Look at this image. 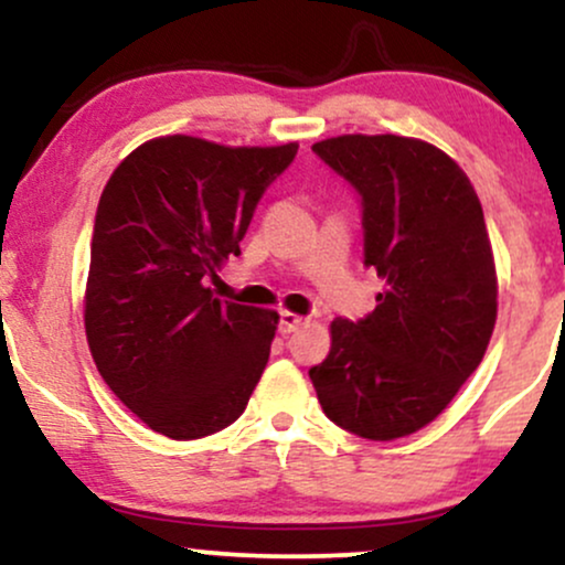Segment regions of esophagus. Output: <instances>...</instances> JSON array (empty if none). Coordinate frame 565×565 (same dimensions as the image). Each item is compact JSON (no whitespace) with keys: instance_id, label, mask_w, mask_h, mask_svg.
Returning a JSON list of instances; mask_svg holds the SVG:
<instances>
[{"instance_id":"obj_1","label":"esophagus","mask_w":565,"mask_h":565,"mask_svg":"<svg viewBox=\"0 0 565 565\" xmlns=\"http://www.w3.org/2000/svg\"><path fill=\"white\" fill-rule=\"evenodd\" d=\"M305 321H308V319H302V316L289 313V310H281V316H278V332H281V334L297 332V329H300Z\"/></svg>"}]
</instances>
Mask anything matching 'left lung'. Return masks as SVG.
<instances>
[{
  "label": "left lung",
  "instance_id": "1",
  "mask_svg": "<svg viewBox=\"0 0 565 565\" xmlns=\"http://www.w3.org/2000/svg\"><path fill=\"white\" fill-rule=\"evenodd\" d=\"M361 199L364 265L385 289L364 319H334L310 369L334 425L369 440L417 433L481 364L497 321V274L481 201L436 146L342 135L313 146Z\"/></svg>",
  "mask_w": 565,
  "mask_h": 565
}]
</instances>
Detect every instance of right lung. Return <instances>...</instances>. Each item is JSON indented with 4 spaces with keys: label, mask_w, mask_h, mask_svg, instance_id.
I'll return each mask as SVG.
<instances>
[{
    "label": "right lung",
    "mask_w": 565,
    "mask_h": 565,
    "mask_svg": "<svg viewBox=\"0 0 565 565\" xmlns=\"http://www.w3.org/2000/svg\"><path fill=\"white\" fill-rule=\"evenodd\" d=\"M295 157V142L170 135L142 142L103 188L84 329L106 385L161 436L223 430L260 382L278 316L217 300L206 281L242 255L257 201Z\"/></svg>",
    "instance_id": "1"
}]
</instances>
